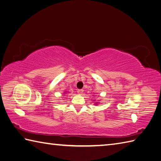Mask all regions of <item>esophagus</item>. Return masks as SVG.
Listing matches in <instances>:
<instances>
[{
    "instance_id": "esophagus-1",
    "label": "esophagus",
    "mask_w": 161,
    "mask_h": 161,
    "mask_svg": "<svg viewBox=\"0 0 161 161\" xmlns=\"http://www.w3.org/2000/svg\"><path fill=\"white\" fill-rule=\"evenodd\" d=\"M77 93L80 94V95H81V94L84 93V90L83 89H78L77 90Z\"/></svg>"
}]
</instances>
